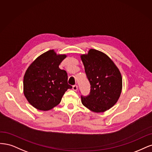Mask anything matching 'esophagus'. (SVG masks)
Here are the masks:
<instances>
[{"label":"esophagus","instance_id":"obj_1","mask_svg":"<svg viewBox=\"0 0 152 152\" xmlns=\"http://www.w3.org/2000/svg\"><path fill=\"white\" fill-rule=\"evenodd\" d=\"M72 90L74 91H77V85H74L72 86Z\"/></svg>","mask_w":152,"mask_h":152}]
</instances>
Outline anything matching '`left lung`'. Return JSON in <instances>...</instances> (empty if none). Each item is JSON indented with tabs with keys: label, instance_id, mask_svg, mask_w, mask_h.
Masks as SVG:
<instances>
[{
	"label": "left lung",
	"instance_id": "8db88e82",
	"mask_svg": "<svg viewBox=\"0 0 152 152\" xmlns=\"http://www.w3.org/2000/svg\"><path fill=\"white\" fill-rule=\"evenodd\" d=\"M80 57L91 85L90 95L81 96L82 104L96 113L105 112L120 97L122 88L121 72L111 58L101 51L90 49Z\"/></svg>",
	"mask_w": 152,
	"mask_h": 152
}]
</instances>
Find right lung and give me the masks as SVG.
<instances>
[{
	"mask_svg": "<svg viewBox=\"0 0 152 152\" xmlns=\"http://www.w3.org/2000/svg\"><path fill=\"white\" fill-rule=\"evenodd\" d=\"M66 54H57L54 50L42 53L31 62L23 80V93L28 102L35 109L47 111L60 104L67 89V74L61 69Z\"/></svg>",
	"mask_w": 152,
	"mask_h": 152,
	"instance_id": "1",
	"label": "right lung"
}]
</instances>
